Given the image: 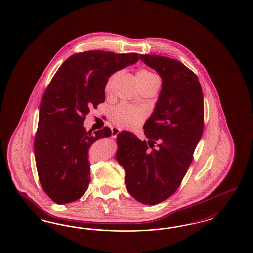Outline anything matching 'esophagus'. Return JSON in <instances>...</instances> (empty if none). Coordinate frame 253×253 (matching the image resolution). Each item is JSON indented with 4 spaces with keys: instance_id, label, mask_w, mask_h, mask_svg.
<instances>
[{
    "instance_id": "34e87169",
    "label": "esophagus",
    "mask_w": 253,
    "mask_h": 253,
    "mask_svg": "<svg viewBox=\"0 0 253 253\" xmlns=\"http://www.w3.org/2000/svg\"><path fill=\"white\" fill-rule=\"evenodd\" d=\"M121 132V129L120 128H117V127H114L113 129H112V136L115 138V137H117L118 136V134Z\"/></svg>"
}]
</instances>
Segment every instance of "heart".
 Returning <instances> with one entry per match:
<instances>
[{"label": "heart", "mask_w": 253, "mask_h": 253, "mask_svg": "<svg viewBox=\"0 0 253 253\" xmlns=\"http://www.w3.org/2000/svg\"><path fill=\"white\" fill-rule=\"evenodd\" d=\"M118 73L111 75L105 84V92L110 93L113 82L117 77ZM136 78L139 84L158 81L159 78L155 73L151 72L144 68L138 69L136 72ZM147 111L144 108L132 107L126 103H121L112 111V120L120 127L122 128H132L137 126L147 117Z\"/></svg>", "instance_id": "1"}]
</instances>
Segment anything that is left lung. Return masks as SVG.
Here are the masks:
<instances>
[{
    "mask_svg": "<svg viewBox=\"0 0 253 253\" xmlns=\"http://www.w3.org/2000/svg\"><path fill=\"white\" fill-rule=\"evenodd\" d=\"M140 60L159 74L162 89L143 127L148 141L121 132L117 159L132 197L155 205L175 193L193 161L204 129V97L197 76L180 61L158 55Z\"/></svg>",
    "mask_w": 253,
    "mask_h": 253,
    "instance_id": "left-lung-1",
    "label": "left lung"
}]
</instances>
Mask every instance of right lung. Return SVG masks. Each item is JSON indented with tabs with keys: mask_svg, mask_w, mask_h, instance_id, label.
<instances>
[{
	"mask_svg": "<svg viewBox=\"0 0 253 253\" xmlns=\"http://www.w3.org/2000/svg\"><path fill=\"white\" fill-rule=\"evenodd\" d=\"M138 60L136 53L86 51L69 57L52 78L40 106L34 152L40 183L55 203L76 201L87 191L89 149L112 132H87L83 123L90 109L104 102L109 77Z\"/></svg>",
	"mask_w": 253,
	"mask_h": 253,
	"instance_id": "add662e5",
	"label": "right lung"
}]
</instances>
